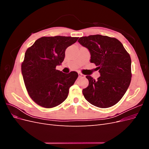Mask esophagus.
<instances>
[{"label":"esophagus","mask_w":149,"mask_h":149,"mask_svg":"<svg viewBox=\"0 0 149 149\" xmlns=\"http://www.w3.org/2000/svg\"><path fill=\"white\" fill-rule=\"evenodd\" d=\"M78 75H79V78H84L85 77V76L81 73H78Z\"/></svg>","instance_id":"esophagus-1"}]
</instances>
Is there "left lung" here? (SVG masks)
Masks as SVG:
<instances>
[{"label":"left lung","instance_id":"left-lung-1","mask_svg":"<svg viewBox=\"0 0 149 149\" xmlns=\"http://www.w3.org/2000/svg\"><path fill=\"white\" fill-rule=\"evenodd\" d=\"M88 49L90 61L97 67L100 76L95 80L86 77L88 86L83 94L91 104L101 108L115 105L123 97L131 81V59L118 39L101 35L79 38L78 41Z\"/></svg>","mask_w":149,"mask_h":149}]
</instances>
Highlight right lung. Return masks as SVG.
Listing matches in <instances>:
<instances>
[{"label": "right lung", "instance_id": "1", "mask_svg": "<svg viewBox=\"0 0 149 149\" xmlns=\"http://www.w3.org/2000/svg\"><path fill=\"white\" fill-rule=\"evenodd\" d=\"M78 39L63 36L43 37L26 49L22 73L29 96L39 106L52 108L67 98L78 74L76 71L63 73L56 70V66L61 65L66 49Z\"/></svg>", "mask_w": 149, "mask_h": 149}]
</instances>
